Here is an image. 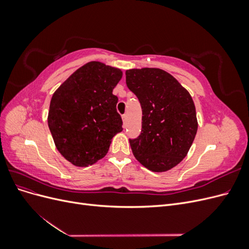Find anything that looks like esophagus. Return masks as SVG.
Returning <instances> with one entry per match:
<instances>
[{"mask_svg":"<svg viewBox=\"0 0 249 249\" xmlns=\"http://www.w3.org/2000/svg\"><path fill=\"white\" fill-rule=\"evenodd\" d=\"M123 122H124V124L125 125V123H126V114H124V115H123Z\"/></svg>","mask_w":249,"mask_h":249,"instance_id":"obj_1","label":"esophagus"}]
</instances>
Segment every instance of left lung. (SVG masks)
Returning a JSON list of instances; mask_svg holds the SVG:
<instances>
[{
  "label": "left lung",
  "mask_w": 249,
  "mask_h": 249,
  "mask_svg": "<svg viewBox=\"0 0 249 249\" xmlns=\"http://www.w3.org/2000/svg\"><path fill=\"white\" fill-rule=\"evenodd\" d=\"M125 83L138 97L142 130L130 139L135 158L147 169H171L186 157L197 132L195 106L189 92L160 69L129 70Z\"/></svg>",
  "instance_id": "left-lung-1"
}]
</instances>
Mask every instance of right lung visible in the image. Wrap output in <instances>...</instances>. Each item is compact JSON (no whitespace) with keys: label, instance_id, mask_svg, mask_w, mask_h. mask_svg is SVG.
I'll return each instance as SVG.
<instances>
[{"label":"right lung","instance_id":"obj_1","mask_svg":"<svg viewBox=\"0 0 249 249\" xmlns=\"http://www.w3.org/2000/svg\"><path fill=\"white\" fill-rule=\"evenodd\" d=\"M123 72L92 61L80 67L53 94L48 124L57 149L67 161L86 167L106 156L123 131L112 93Z\"/></svg>","mask_w":249,"mask_h":249}]
</instances>
